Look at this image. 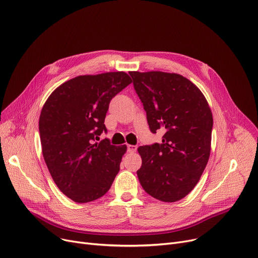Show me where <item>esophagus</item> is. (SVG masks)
<instances>
[{
	"mask_svg": "<svg viewBox=\"0 0 258 258\" xmlns=\"http://www.w3.org/2000/svg\"><path fill=\"white\" fill-rule=\"evenodd\" d=\"M136 151H137V146L136 145H132V144L127 145V152L128 153H135Z\"/></svg>",
	"mask_w": 258,
	"mask_h": 258,
	"instance_id": "obj_1",
	"label": "esophagus"
}]
</instances>
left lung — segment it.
I'll use <instances>...</instances> for the list:
<instances>
[{"instance_id":"1","label":"left lung","mask_w":258,"mask_h":258,"mask_svg":"<svg viewBox=\"0 0 258 258\" xmlns=\"http://www.w3.org/2000/svg\"><path fill=\"white\" fill-rule=\"evenodd\" d=\"M130 75L151 131L165 132L161 144L138 148L140 184L159 201H180L196 187L208 163L213 125L209 104L200 89L180 74L133 71Z\"/></svg>"}]
</instances>
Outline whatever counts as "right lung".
<instances>
[{
	"label": "right lung",
	"mask_w": 258,
	"mask_h": 258,
	"mask_svg": "<svg viewBox=\"0 0 258 258\" xmlns=\"http://www.w3.org/2000/svg\"><path fill=\"white\" fill-rule=\"evenodd\" d=\"M132 84L124 72L81 75L54 90L39 116L42 151L59 190L76 203L104 196L120 169L126 145L100 142L113 97Z\"/></svg>",
	"instance_id": "right-lung-1"
}]
</instances>
